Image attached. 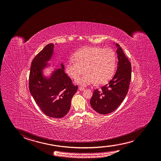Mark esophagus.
I'll return each mask as SVG.
<instances>
[{
    "mask_svg": "<svg viewBox=\"0 0 161 161\" xmlns=\"http://www.w3.org/2000/svg\"><path fill=\"white\" fill-rule=\"evenodd\" d=\"M79 90L80 91H84V90H85V89L84 87H79Z\"/></svg>",
    "mask_w": 161,
    "mask_h": 161,
    "instance_id": "obj_1",
    "label": "esophagus"
}]
</instances>
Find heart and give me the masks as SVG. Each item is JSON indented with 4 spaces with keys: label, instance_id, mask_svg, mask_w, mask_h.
<instances>
[{
    "label": "heart",
    "instance_id": "1",
    "mask_svg": "<svg viewBox=\"0 0 161 161\" xmlns=\"http://www.w3.org/2000/svg\"><path fill=\"white\" fill-rule=\"evenodd\" d=\"M73 60L67 61L66 71L73 79H78L85 71L87 74L76 80V84L86 86L103 84L114 74L116 67V53L111 48L86 47L73 55Z\"/></svg>",
    "mask_w": 161,
    "mask_h": 161
}]
</instances>
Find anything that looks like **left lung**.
I'll return each instance as SVG.
<instances>
[{"label": "left lung", "instance_id": "left-lung-1", "mask_svg": "<svg viewBox=\"0 0 161 161\" xmlns=\"http://www.w3.org/2000/svg\"><path fill=\"white\" fill-rule=\"evenodd\" d=\"M118 58L117 71L108 84L94 90L90 105L94 111L102 114L116 110L126 97L131 79V65L119 45L115 44Z\"/></svg>", "mask_w": 161, "mask_h": 161}]
</instances>
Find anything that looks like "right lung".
Masks as SVG:
<instances>
[{"mask_svg":"<svg viewBox=\"0 0 161 161\" xmlns=\"http://www.w3.org/2000/svg\"><path fill=\"white\" fill-rule=\"evenodd\" d=\"M54 44H49L32 61L29 75V90L37 106L45 115L55 119L66 116L71 107V99L78 86L64 72V67L55 69L49 77L43 70L49 66L54 52Z\"/></svg>","mask_w":161,"mask_h":161,"instance_id":"right-lung-1","label":"right lung"}]
</instances>
